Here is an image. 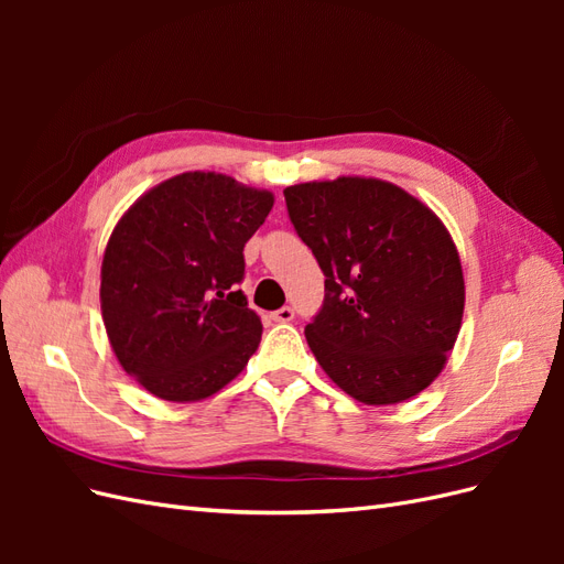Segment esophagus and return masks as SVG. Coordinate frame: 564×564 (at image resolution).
Listing matches in <instances>:
<instances>
[{"label": "esophagus", "instance_id": "34e87169", "mask_svg": "<svg viewBox=\"0 0 564 564\" xmlns=\"http://www.w3.org/2000/svg\"><path fill=\"white\" fill-rule=\"evenodd\" d=\"M270 319H275V322H292V319H294V308H289V305H284V308H278L275 313H270Z\"/></svg>", "mask_w": 564, "mask_h": 564}]
</instances>
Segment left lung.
Segmentation results:
<instances>
[{
  "label": "left lung",
  "instance_id": "8db88e82",
  "mask_svg": "<svg viewBox=\"0 0 564 564\" xmlns=\"http://www.w3.org/2000/svg\"><path fill=\"white\" fill-rule=\"evenodd\" d=\"M284 199L327 278L305 327L319 367L357 402L419 395L445 369L464 319V270L445 224L381 178L299 183Z\"/></svg>",
  "mask_w": 564,
  "mask_h": 564
}]
</instances>
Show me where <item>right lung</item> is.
Instances as JSON below:
<instances>
[{
  "instance_id": "add662e5",
  "label": "right lung",
  "mask_w": 564,
  "mask_h": 564,
  "mask_svg": "<svg viewBox=\"0 0 564 564\" xmlns=\"http://www.w3.org/2000/svg\"><path fill=\"white\" fill-rule=\"evenodd\" d=\"M275 197L226 174L185 172L117 220L100 265V313L119 365L166 402L212 398L261 344L237 284L245 245Z\"/></svg>"
}]
</instances>
